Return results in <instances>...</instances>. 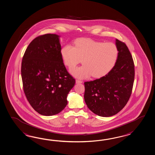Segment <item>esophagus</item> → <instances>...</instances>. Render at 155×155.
Instances as JSON below:
<instances>
[{
    "instance_id": "esophagus-1",
    "label": "esophagus",
    "mask_w": 155,
    "mask_h": 155,
    "mask_svg": "<svg viewBox=\"0 0 155 155\" xmlns=\"http://www.w3.org/2000/svg\"><path fill=\"white\" fill-rule=\"evenodd\" d=\"M82 82H83V81H81V80H76V83L77 84L82 83Z\"/></svg>"
}]
</instances>
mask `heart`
I'll return each instance as SVG.
<instances>
[{
  "mask_svg": "<svg viewBox=\"0 0 155 155\" xmlns=\"http://www.w3.org/2000/svg\"><path fill=\"white\" fill-rule=\"evenodd\" d=\"M64 64L69 68L75 67L82 59L83 66L73 68L70 72L79 78H87L92 75L98 78L106 74L114 66L119 49L116 44L103 43L89 38L76 40L74 47L66 45L61 49Z\"/></svg>",
  "mask_w": 155,
  "mask_h": 155,
  "instance_id": "b5f03b06",
  "label": "heart"
}]
</instances>
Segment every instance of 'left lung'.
Returning a JSON list of instances; mask_svg holds the SVG:
<instances>
[{"mask_svg": "<svg viewBox=\"0 0 155 155\" xmlns=\"http://www.w3.org/2000/svg\"><path fill=\"white\" fill-rule=\"evenodd\" d=\"M119 56L106 75L84 83V100L96 115L110 117L117 114L130 97L134 80V64L127 45L116 39Z\"/></svg>", "mask_w": 155, "mask_h": 155, "instance_id": "obj_1", "label": "left lung"}]
</instances>
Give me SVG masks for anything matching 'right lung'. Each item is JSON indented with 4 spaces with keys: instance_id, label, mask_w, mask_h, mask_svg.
<instances>
[{
    "instance_id": "right-lung-1",
    "label": "right lung",
    "mask_w": 155,
    "mask_h": 155,
    "mask_svg": "<svg viewBox=\"0 0 155 155\" xmlns=\"http://www.w3.org/2000/svg\"><path fill=\"white\" fill-rule=\"evenodd\" d=\"M59 37L51 34L36 37L22 61L25 94L32 107L44 116L56 115L64 110L75 83L63 62Z\"/></svg>"
}]
</instances>
